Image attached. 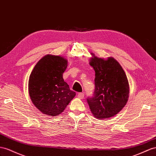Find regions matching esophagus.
Instances as JSON below:
<instances>
[{
	"mask_svg": "<svg viewBox=\"0 0 156 156\" xmlns=\"http://www.w3.org/2000/svg\"><path fill=\"white\" fill-rule=\"evenodd\" d=\"M77 96H78V98H80V99H83V98H84V94H82V93H79V94L77 95Z\"/></svg>",
	"mask_w": 156,
	"mask_h": 156,
	"instance_id": "obj_1",
	"label": "esophagus"
}]
</instances>
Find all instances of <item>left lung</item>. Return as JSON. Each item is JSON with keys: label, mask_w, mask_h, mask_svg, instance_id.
<instances>
[{"label": "left lung", "mask_w": 156, "mask_h": 156, "mask_svg": "<svg viewBox=\"0 0 156 156\" xmlns=\"http://www.w3.org/2000/svg\"><path fill=\"white\" fill-rule=\"evenodd\" d=\"M90 65L95 70V91L87 99L95 118L112 117L121 111L129 97V83L126 75L116 59L109 57L99 58L91 53Z\"/></svg>", "instance_id": "left-lung-1"}]
</instances>
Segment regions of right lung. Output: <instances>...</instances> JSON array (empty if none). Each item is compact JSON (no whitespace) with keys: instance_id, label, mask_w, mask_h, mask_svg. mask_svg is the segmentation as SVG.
I'll list each match as a JSON object with an SVG mask.
<instances>
[{"instance_id":"obj_1","label":"right lung","mask_w":156,"mask_h":156,"mask_svg":"<svg viewBox=\"0 0 156 156\" xmlns=\"http://www.w3.org/2000/svg\"><path fill=\"white\" fill-rule=\"evenodd\" d=\"M67 66L68 61L62 56L48 54L37 62L30 76L31 100L48 116H58L76 95L62 77Z\"/></svg>"}]
</instances>
